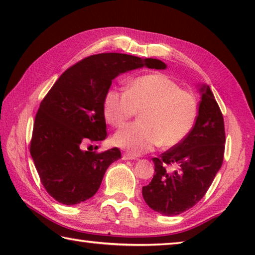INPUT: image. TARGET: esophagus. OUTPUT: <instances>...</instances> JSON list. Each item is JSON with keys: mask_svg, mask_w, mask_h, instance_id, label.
I'll list each match as a JSON object with an SVG mask.
<instances>
[{"mask_svg": "<svg viewBox=\"0 0 255 255\" xmlns=\"http://www.w3.org/2000/svg\"><path fill=\"white\" fill-rule=\"evenodd\" d=\"M136 158L137 157L135 156V155H132V154L128 153V152L123 154V159H136Z\"/></svg>", "mask_w": 255, "mask_h": 255, "instance_id": "1", "label": "esophagus"}]
</instances>
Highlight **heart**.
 Returning <instances> with one entry per match:
<instances>
[{
	"label": "heart",
	"instance_id": "b5f03b06",
	"mask_svg": "<svg viewBox=\"0 0 255 255\" xmlns=\"http://www.w3.org/2000/svg\"><path fill=\"white\" fill-rule=\"evenodd\" d=\"M141 110L140 122L129 124L115 133L112 143L128 153L149 152L159 144L172 147L192 130L198 116V101L191 92L164 74L139 76L125 91L108 90L103 115L112 127L123 125Z\"/></svg>",
	"mask_w": 255,
	"mask_h": 255
}]
</instances>
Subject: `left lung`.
Instances as JSON below:
<instances>
[{"label": "left lung", "instance_id": "1", "mask_svg": "<svg viewBox=\"0 0 255 255\" xmlns=\"http://www.w3.org/2000/svg\"><path fill=\"white\" fill-rule=\"evenodd\" d=\"M197 120L183 141L152 158L155 174L143 187V198L154 211L175 216L195 206L208 191L225 152V126L209 86L201 88ZM170 165L177 167L171 171Z\"/></svg>", "mask_w": 255, "mask_h": 255}]
</instances>
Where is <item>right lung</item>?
<instances>
[{
    "label": "right lung",
    "mask_w": 255,
    "mask_h": 255,
    "mask_svg": "<svg viewBox=\"0 0 255 255\" xmlns=\"http://www.w3.org/2000/svg\"><path fill=\"white\" fill-rule=\"evenodd\" d=\"M147 66L163 70L154 58L103 53L85 57L59 76L34 118L30 154L46 191L63 205H76L96 195L118 147L89 152L83 146L107 137L103 100L120 73Z\"/></svg>",
    "instance_id": "obj_1"
}]
</instances>
